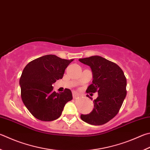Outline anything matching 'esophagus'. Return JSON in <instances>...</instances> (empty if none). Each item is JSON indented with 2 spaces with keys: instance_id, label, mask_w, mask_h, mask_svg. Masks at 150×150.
Listing matches in <instances>:
<instances>
[{
  "instance_id": "esophagus-1",
  "label": "esophagus",
  "mask_w": 150,
  "mask_h": 150,
  "mask_svg": "<svg viewBox=\"0 0 150 150\" xmlns=\"http://www.w3.org/2000/svg\"><path fill=\"white\" fill-rule=\"evenodd\" d=\"M77 96H79V94L77 93V92H75V91L73 92V97L75 98H77Z\"/></svg>"
}]
</instances>
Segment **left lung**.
I'll use <instances>...</instances> for the list:
<instances>
[{"mask_svg": "<svg viewBox=\"0 0 150 150\" xmlns=\"http://www.w3.org/2000/svg\"><path fill=\"white\" fill-rule=\"evenodd\" d=\"M79 60L91 67L93 75L92 83L86 92L98 93L93 101V110L87 115L82 114L81 118L90 125L105 124L112 119L121 108L127 95L126 77L118 65L101 56H94Z\"/></svg>", "mask_w": 150, "mask_h": 150, "instance_id": "8db88e82", "label": "left lung"}]
</instances>
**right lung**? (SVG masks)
<instances>
[{
    "mask_svg": "<svg viewBox=\"0 0 150 150\" xmlns=\"http://www.w3.org/2000/svg\"><path fill=\"white\" fill-rule=\"evenodd\" d=\"M73 59L55 55L43 56L24 68L20 79L21 97L29 111L43 121L56 120L61 116L66 103L73 99L71 91H54L52 84L63 77L65 69Z\"/></svg>",
    "mask_w": 150,
    "mask_h": 150,
    "instance_id": "right-lung-1",
    "label": "right lung"
}]
</instances>
